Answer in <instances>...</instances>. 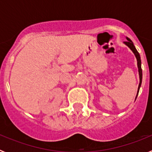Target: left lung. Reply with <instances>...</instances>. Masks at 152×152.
I'll list each match as a JSON object with an SVG mask.
<instances>
[{"instance_id":"left-lung-1","label":"left lung","mask_w":152,"mask_h":152,"mask_svg":"<svg viewBox=\"0 0 152 152\" xmlns=\"http://www.w3.org/2000/svg\"><path fill=\"white\" fill-rule=\"evenodd\" d=\"M126 39H127V41L126 42H124V44L125 45H126L130 49H131L132 51V52L134 53V55H135V58H136L137 59V65H138V68H139V88H138V91H137V94H136V96H135V100H136L137 98V96H138V94H139V89H140V87H141V84H142V62H141V58H140V55H139V53L138 52V51L136 50V49H135V45H134L133 42H132V40L130 39L129 38H128V37H126Z\"/></svg>"}]
</instances>
